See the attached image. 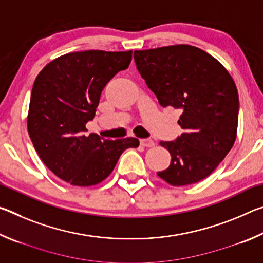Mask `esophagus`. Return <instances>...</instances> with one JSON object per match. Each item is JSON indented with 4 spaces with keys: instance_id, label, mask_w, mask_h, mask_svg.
I'll list each match as a JSON object with an SVG mask.
<instances>
[{
    "instance_id": "1",
    "label": "esophagus",
    "mask_w": 263,
    "mask_h": 263,
    "mask_svg": "<svg viewBox=\"0 0 263 263\" xmlns=\"http://www.w3.org/2000/svg\"><path fill=\"white\" fill-rule=\"evenodd\" d=\"M140 145L144 146V147H153L154 141L152 139H141Z\"/></svg>"
}]
</instances>
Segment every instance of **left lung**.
<instances>
[{
	"instance_id": "8db88e82",
	"label": "left lung",
	"mask_w": 263,
	"mask_h": 263,
	"mask_svg": "<svg viewBox=\"0 0 263 263\" xmlns=\"http://www.w3.org/2000/svg\"><path fill=\"white\" fill-rule=\"evenodd\" d=\"M138 72L163 108L181 110L184 132L160 141L171 164L157 174L174 186L205 179L226 157L237 138L239 96L232 77L201 48L173 45L135 51Z\"/></svg>"
}]
</instances>
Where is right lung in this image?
Returning a JSON list of instances; mask_svg holds the SVG:
<instances>
[{
  "label": "right lung",
  "mask_w": 263,
  "mask_h": 263,
  "mask_svg": "<svg viewBox=\"0 0 263 263\" xmlns=\"http://www.w3.org/2000/svg\"><path fill=\"white\" fill-rule=\"evenodd\" d=\"M132 51L72 52L52 60L35 78L28 131L39 158L61 180L89 186L108 177L137 138L106 140L86 124L95 117L101 92L119 70L128 67Z\"/></svg>",
  "instance_id": "add662e5"
}]
</instances>
